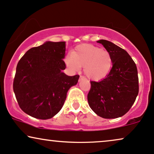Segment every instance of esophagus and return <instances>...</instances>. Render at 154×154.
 <instances>
[{"label":"esophagus","instance_id":"34e87169","mask_svg":"<svg viewBox=\"0 0 154 154\" xmlns=\"http://www.w3.org/2000/svg\"><path fill=\"white\" fill-rule=\"evenodd\" d=\"M83 79H85V80H86V78H85V77H84V76H82V75H80V77H79V81H82V80H83Z\"/></svg>","mask_w":154,"mask_h":154}]
</instances>
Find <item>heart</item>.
<instances>
[{"label": "heart", "mask_w": 154, "mask_h": 154, "mask_svg": "<svg viewBox=\"0 0 154 154\" xmlns=\"http://www.w3.org/2000/svg\"><path fill=\"white\" fill-rule=\"evenodd\" d=\"M112 63L109 52L91 44L79 45L72 52V55L65 58L69 69L77 71L84 67L85 75L92 80L104 78L110 72Z\"/></svg>", "instance_id": "b5f03b06"}]
</instances>
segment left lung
I'll return each instance as SVG.
<instances>
[{
  "label": "left lung",
  "instance_id": "1",
  "mask_svg": "<svg viewBox=\"0 0 154 154\" xmlns=\"http://www.w3.org/2000/svg\"><path fill=\"white\" fill-rule=\"evenodd\" d=\"M112 57L109 75L100 82L91 81L87 95L89 106L98 116L115 119L129 112L139 93L137 65L128 52L106 40H98Z\"/></svg>",
  "mask_w": 154,
  "mask_h": 154
}]
</instances>
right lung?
Wrapping results in <instances>:
<instances>
[{
  "mask_svg": "<svg viewBox=\"0 0 154 154\" xmlns=\"http://www.w3.org/2000/svg\"><path fill=\"white\" fill-rule=\"evenodd\" d=\"M65 42H46L30 48L19 60L13 80L19 106L39 119H48L63 107L67 91L77 85L79 75L68 76Z\"/></svg>",
  "mask_w": 154,
  "mask_h": 154,
  "instance_id": "add662e5",
  "label": "right lung"
}]
</instances>
